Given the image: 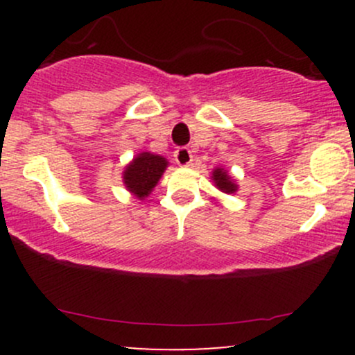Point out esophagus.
I'll return each instance as SVG.
<instances>
[{
	"instance_id": "obj_1",
	"label": "esophagus",
	"mask_w": 355,
	"mask_h": 355,
	"mask_svg": "<svg viewBox=\"0 0 355 355\" xmlns=\"http://www.w3.org/2000/svg\"><path fill=\"white\" fill-rule=\"evenodd\" d=\"M173 157H175V162H177L180 166H189L191 164V160H193L191 152L187 148V146H180V148L175 150Z\"/></svg>"
}]
</instances>
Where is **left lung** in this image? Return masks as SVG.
I'll return each instance as SVG.
<instances>
[{"label":"left lung","instance_id":"1","mask_svg":"<svg viewBox=\"0 0 355 355\" xmlns=\"http://www.w3.org/2000/svg\"><path fill=\"white\" fill-rule=\"evenodd\" d=\"M211 180H214L215 187H217L218 190H222L223 193H235L237 191V183L234 182V178L230 177L229 173H227V170L223 168H215L214 172H211Z\"/></svg>","mask_w":355,"mask_h":355}]
</instances>
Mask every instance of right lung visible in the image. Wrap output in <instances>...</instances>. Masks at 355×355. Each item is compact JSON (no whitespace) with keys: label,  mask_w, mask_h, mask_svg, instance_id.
Returning <instances> with one entry per match:
<instances>
[{"label":"right lung","mask_w":355,"mask_h":355,"mask_svg":"<svg viewBox=\"0 0 355 355\" xmlns=\"http://www.w3.org/2000/svg\"><path fill=\"white\" fill-rule=\"evenodd\" d=\"M168 162L160 155H153L150 152L138 153L123 172V183L126 190L132 191L137 198L144 200L152 193L160 177L164 175Z\"/></svg>","instance_id":"right-lung-1"}]
</instances>
